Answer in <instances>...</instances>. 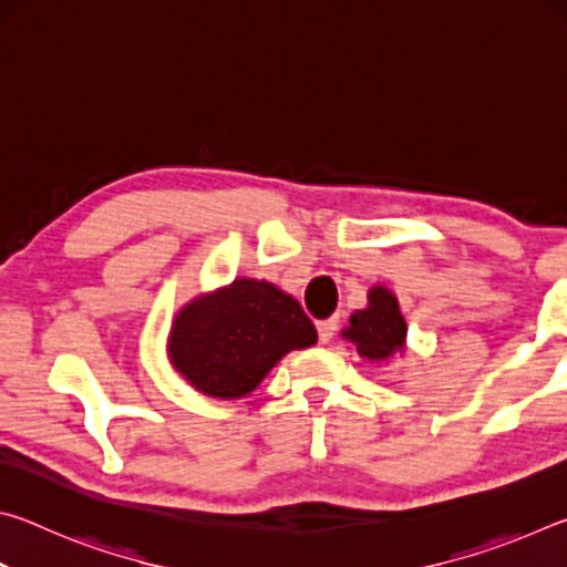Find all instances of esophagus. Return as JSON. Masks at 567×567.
Returning <instances> with one entry per match:
<instances>
[{
    "label": "esophagus",
    "mask_w": 567,
    "mask_h": 567,
    "mask_svg": "<svg viewBox=\"0 0 567 567\" xmlns=\"http://www.w3.org/2000/svg\"><path fill=\"white\" fill-rule=\"evenodd\" d=\"M334 334H338V318L318 322V338H320L322 344H328L334 338Z\"/></svg>",
    "instance_id": "esophagus-1"
}]
</instances>
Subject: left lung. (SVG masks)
Returning a JSON list of instances; mask_svg holds the SVG:
<instances>
[{
    "label": "left lung",
    "instance_id": "1",
    "mask_svg": "<svg viewBox=\"0 0 567 567\" xmlns=\"http://www.w3.org/2000/svg\"><path fill=\"white\" fill-rule=\"evenodd\" d=\"M358 344V352L368 360H388L392 352L405 348L408 324L402 320L398 300L385 287L370 290V305L350 318V328L342 332Z\"/></svg>",
    "mask_w": 567,
    "mask_h": 567
}]
</instances>
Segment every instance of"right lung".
<instances>
[{"label": "right lung", "instance_id": "1", "mask_svg": "<svg viewBox=\"0 0 567 567\" xmlns=\"http://www.w3.org/2000/svg\"><path fill=\"white\" fill-rule=\"evenodd\" d=\"M318 342L300 302L270 282L235 280L177 315L169 334L172 364L213 398H243L290 350Z\"/></svg>", "mask_w": 567, "mask_h": 567}]
</instances>
